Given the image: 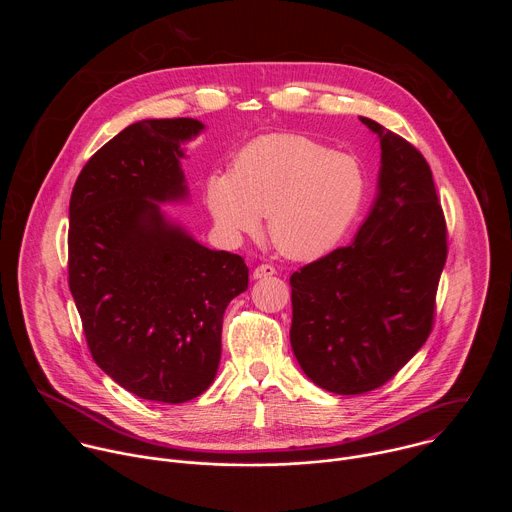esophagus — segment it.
I'll return each mask as SVG.
<instances>
[{
    "mask_svg": "<svg viewBox=\"0 0 512 512\" xmlns=\"http://www.w3.org/2000/svg\"><path fill=\"white\" fill-rule=\"evenodd\" d=\"M275 273H277V271H275L273 265L263 263V265H257V267L253 269V279H265V277H271V275H275Z\"/></svg>",
    "mask_w": 512,
    "mask_h": 512,
    "instance_id": "esophagus-1",
    "label": "esophagus"
}]
</instances>
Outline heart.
<instances>
[{"label":"heart","mask_w":512,"mask_h":512,"mask_svg":"<svg viewBox=\"0 0 512 512\" xmlns=\"http://www.w3.org/2000/svg\"><path fill=\"white\" fill-rule=\"evenodd\" d=\"M362 164L294 133L263 135L235 156L231 174L206 180V206L229 241L255 235L261 216L273 245L310 261L334 251L367 200Z\"/></svg>","instance_id":"obj_1"}]
</instances>
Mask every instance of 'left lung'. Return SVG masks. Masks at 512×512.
<instances>
[{
  "instance_id": "obj_1",
  "label": "left lung",
  "mask_w": 512,
  "mask_h": 512,
  "mask_svg": "<svg viewBox=\"0 0 512 512\" xmlns=\"http://www.w3.org/2000/svg\"><path fill=\"white\" fill-rule=\"evenodd\" d=\"M381 139L375 204L354 241L289 277V340L302 371L336 395L393 379L425 344L448 257L446 218L429 164L369 117Z\"/></svg>"
}]
</instances>
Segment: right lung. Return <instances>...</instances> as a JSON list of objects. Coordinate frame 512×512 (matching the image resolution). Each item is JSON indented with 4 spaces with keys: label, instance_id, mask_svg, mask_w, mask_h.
Listing matches in <instances>:
<instances>
[{
    "label": "right lung",
    "instance_id": "right-lung-1",
    "mask_svg": "<svg viewBox=\"0 0 512 512\" xmlns=\"http://www.w3.org/2000/svg\"><path fill=\"white\" fill-rule=\"evenodd\" d=\"M196 119H143L85 164L68 208V285L93 360L158 403L204 393L221 362L223 316L247 289L243 257L212 251L168 221L188 196L182 143Z\"/></svg>",
    "mask_w": 512,
    "mask_h": 512
}]
</instances>
